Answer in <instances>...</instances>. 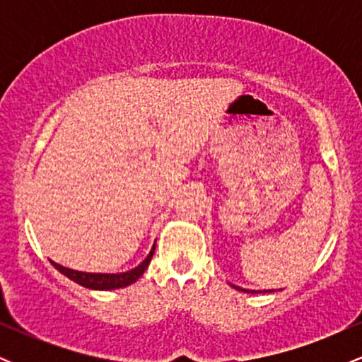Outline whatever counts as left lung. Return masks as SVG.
I'll list each match as a JSON object with an SVG mask.
<instances>
[{
  "mask_svg": "<svg viewBox=\"0 0 362 362\" xmlns=\"http://www.w3.org/2000/svg\"><path fill=\"white\" fill-rule=\"evenodd\" d=\"M235 289H238V291H243V293H257V291H248V289H242V288H238V286H233Z\"/></svg>",
  "mask_w": 362,
  "mask_h": 362,
  "instance_id": "1",
  "label": "left lung"
}]
</instances>
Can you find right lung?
<instances>
[{
	"instance_id": "1",
	"label": "right lung",
	"mask_w": 362,
	"mask_h": 362,
	"mask_svg": "<svg viewBox=\"0 0 362 362\" xmlns=\"http://www.w3.org/2000/svg\"><path fill=\"white\" fill-rule=\"evenodd\" d=\"M153 253H155V245H153L151 252L149 255L144 259L138 267H134L132 271L127 272H119V274H91V272H80V271H73V269L62 267V265L52 262L54 267L57 269L61 274H64L66 277L76 282V284L83 286V288L88 289H98V291H109V289H119V288H126V286L132 284L143 276V272L146 271L149 262L153 259Z\"/></svg>"
}]
</instances>
